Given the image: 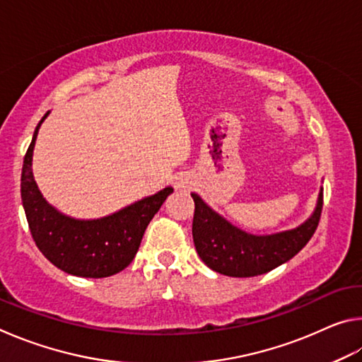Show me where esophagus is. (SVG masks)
Segmentation results:
<instances>
[{
	"label": "esophagus",
	"instance_id": "esophagus-1",
	"mask_svg": "<svg viewBox=\"0 0 362 362\" xmlns=\"http://www.w3.org/2000/svg\"><path fill=\"white\" fill-rule=\"evenodd\" d=\"M189 185H192V182H189L188 177H185V175H179V177H175V180H174V187H175L177 189H188V188H189Z\"/></svg>",
	"mask_w": 362,
	"mask_h": 362
}]
</instances>
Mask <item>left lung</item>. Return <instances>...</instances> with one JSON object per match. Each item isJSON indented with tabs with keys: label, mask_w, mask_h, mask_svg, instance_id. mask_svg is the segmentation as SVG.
<instances>
[{
	"label": "left lung",
	"mask_w": 362,
	"mask_h": 362,
	"mask_svg": "<svg viewBox=\"0 0 362 362\" xmlns=\"http://www.w3.org/2000/svg\"><path fill=\"white\" fill-rule=\"evenodd\" d=\"M192 198L196 252L214 272L233 278L259 276L291 260L315 235L322 211L321 188L313 214L302 225L273 235H252L223 218L199 194L192 193Z\"/></svg>",
	"instance_id": "8db88e82"
}]
</instances>
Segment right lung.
Masks as SVG:
<instances>
[{
  "label": "right lung",
  "instance_id": "obj_1",
  "mask_svg": "<svg viewBox=\"0 0 362 362\" xmlns=\"http://www.w3.org/2000/svg\"><path fill=\"white\" fill-rule=\"evenodd\" d=\"M23 158L21 194L33 241L42 255L62 272L81 278H107L124 269L136 257L144 233L173 187L163 188L100 218H75L49 204L33 177V150L42 121Z\"/></svg>",
  "mask_w": 362,
  "mask_h": 362
}]
</instances>
